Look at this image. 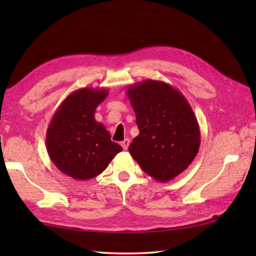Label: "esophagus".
<instances>
[{
  "instance_id": "34e87169",
  "label": "esophagus",
  "mask_w": 256,
  "mask_h": 256,
  "mask_svg": "<svg viewBox=\"0 0 256 256\" xmlns=\"http://www.w3.org/2000/svg\"><path fill=\"white\" fill-rule=\"evenodd\" d=\"M128 145H130V140L128 138H125L124 140H122V142H121V146L123 148V150H128Z\"/></svg>"
}]
</instances>
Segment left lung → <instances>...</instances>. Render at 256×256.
Here are the masks:
<instances>
[{
  "label": "left lung",
  "instance_id": "1",
  "mask_svg": "<svg viewBox=\"0 0 256 256\" xmlns=\"http://www.w3.org/2000/svg\"><path fill=\"white\" fill-rule=\"evenodd\" d=\"M126 94L140 130L130 154L155 180H172L199 150L200 128L192 106L180 91L158 80L128 86Z\"/></svg>",
  "mask_w": 256,
  "mask_h": 256
}]
</instances>
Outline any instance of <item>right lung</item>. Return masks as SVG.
<instances>
[{
    "label": "right lung",
    "instance_id": "obj_1",
    "mask_svg": "<svg viewBox=\"0 0 256 256\" xmlns=\"http://www.w3.org/2000/svg\"><path fill=\"white\" fill-rule=\"evenodd\" d=\"M108 94V89L89 86L72 92L48 125V155L59 170L77 180L100 175L122 150L112 142L104 125L94 118L98 106Z\"/></svg>",
    "mask_w": 256,
    "mask_h": 256
}]
</instances>
